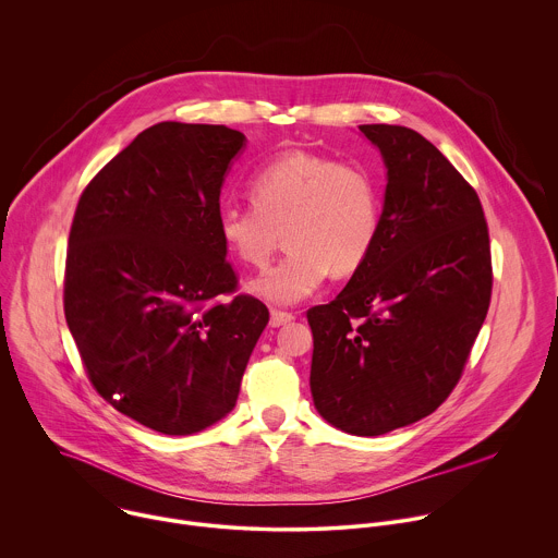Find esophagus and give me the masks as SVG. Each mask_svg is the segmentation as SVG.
Instances as JSON below:
<instances>
[{
    "mask_svg": "<svg viewBox=\"0 0 558 558\" xmlns=\"http://www.w3.org/2000/svg\"><path fill=\"white\" fill-rule=\"evenodd\" d=\"M290 320H294V314H292V312L270 310V327H281V325H288Z\"/></svg>",
    "mask_w": 558,
    "mask_h": 558,
    "instance_id": "esophagus-1",
    "label": "esophagus"
}]
</instances>
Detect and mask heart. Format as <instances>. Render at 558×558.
Segmentation results:
<instances>
[{"mask_svg": "<svg viewBox=\"0 0 558 558\" xmlns=\"http://www.w3.org/2000/svg\"><path fill=\"white\" fill-rule=\"evenodd\" d=\"M251 205H225L218 233L240 262L262 268L279 246L288 253L248 283V290L277 305L312 296L327 275L355 272L371 255L381 198L373 174L355 163L286 150L248 179Z\"/></svg>", "mask_w": 558, "mask_h": 558, "instance_id": "b5f03b06", "label": "heart"}]
</instances>
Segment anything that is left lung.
Returning a JSON list of instances; mask_svg holds the SVG:
<instances>
[{
    "label": "left lung",
    "instance_id": "obj_1",
    "mask_svg": "<svg viewBox=\"0 0 558 558\" xmlns=\"http://www.w3.org/2000/svg\"><path fill=\"white\" fill-rule=\"evenodd\" d=\"M388 168L375 246L347 288L307 310L310 388L323 418L379 436L432 414L456 388L493 288L475 190L423 135L362 124Z\"/></svg>",
    "mask_w": 558,
    "mask_h": 558
}]
</instances>
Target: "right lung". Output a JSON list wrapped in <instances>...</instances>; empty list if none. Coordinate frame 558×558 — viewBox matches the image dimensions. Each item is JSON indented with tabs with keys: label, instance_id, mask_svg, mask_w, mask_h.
<instances>
[{
	"label": "right lung",
	"instance_id": "obj_1",
	"mask_svg": "<svg viewBox=\"0 0 558 558\" xmlns=\"http://www.w3.org/2000/svg\"><path fill=\"white\" fill-rule=\"evenodd\" d=\"M240 131L161 122L81 194L63 305L102 399L161 434L227 416L268 307L238 294L218 233L220 187Z\"/></svg>",
	"mask_w": 558,
	"mask_h": 558
}]
</instances>
